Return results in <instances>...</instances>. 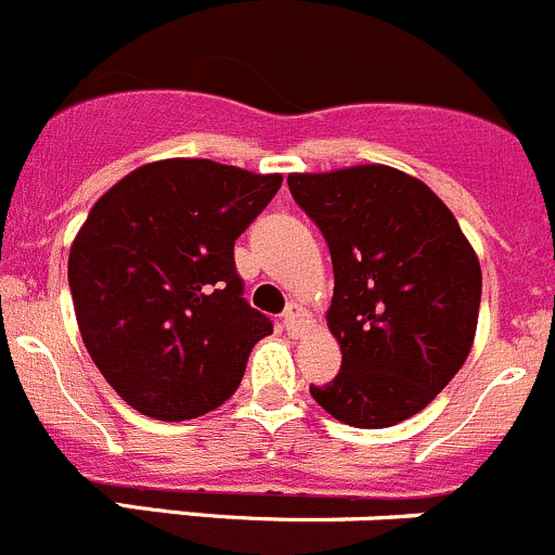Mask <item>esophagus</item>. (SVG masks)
I'll return each mask as SVG.
<instances>
[{
	"label": "esophagus",
	"instance_id": "obj_1",
	"mask_svg": "<svg viewBox=\"0 0 555 555\" xmlns=\"http://www.w3.org/2000/svg\"><path fill=\"white\" fill-rule=\"evenodd\" d=\"M311 322V317H308V313L302 311V308H299V305H288L286 308V313H283V327H286V333L288 335H297V333H302V327L305 324Z\"/></svg>",
	"mask_w": 555,
	"mask_h": 555
}]
</instances>
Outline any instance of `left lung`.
Masks as SVG:
<instances>
[{
  "mask_svg": "<svg viewBox=\"0 0 555 555\" xmlns=\"http://www.w3.org/2000/svg\"><path fill=\"white\" fill-rule=\"evenodd\" d=\"M288 190L333 258V383L311 396L333 418L385 429L421 413L474 347L481 267L440 197L406 172L358 165L292 172Z\"/></svg>",
  "mask_w": 555,
  "mask_h": 555,
  "instance_id": "8db88e82",
  "label": "left lung"
}]
</instances>
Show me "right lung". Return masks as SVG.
Instances as JSON below:
<instances>
[{
	"label": "right lung",
	"instance_id": "add662e5",
	"mask_svg": "<svg viewBox=\"0 0 555 555\" xmlns=\"http://www.w3.org/2000/svg\"><path fill=\"white\" fill-rule=\"evenodd\" d=\"M281 181L211 159H162L90 208L68 256L76 322L137 413L197 418L238 388L272 322L242 297L233 244Z\"/></svg>",
	"mask_w": 555,
	"mask_h": 555
}]
</instances>
